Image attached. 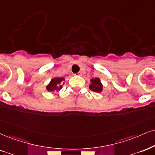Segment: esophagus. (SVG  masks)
I'll return each mask as SVG.
<instances>
[{"label":"esophagus","mask_w":155,"mask_h":155,"mask_svg":"<svg viewBox=\"0 0 155 155\" xmlns=\"http://www.w3.org/2000/svg\"><path fill=\"white\" fill-rule=\"evenodd\" d=\"M77 74H78V75H82V72H78Z\"/></svg>","instance_id":"obj_1"}]
</instances>
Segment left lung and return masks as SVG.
<instances>
[{
  "instance_id": "1",
  "label": "left lung",
  "mask_w": 155,
  "mask_h": 155,
  "mask_svg": "<svg viewBox=\"0 0 155 155\" xmlns=\"http://www.w3.org/2000/svg\"><path fill=\"white\" fill-rule=\"evenodd\" d=\"M91 85H90L89 87L91 91H94V92L100 93L101 92L103 89V85L101 83L100 79L98 78H93V79L91 80Z\"/></svg>"
}]
</instances>
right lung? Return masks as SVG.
<instances>
[{
    "instance_id": "add662e5",
    "label": "right lung",
    "mask_w": 155,
    "mask_h": 155,
    "mask_svg": "<svg viewBox=\"0 0 155 155\" xmlns=\"http://www.w3.org/2000/svg\"><path fill=\"white\" fill-rule=\"evenodd\" d=\"M64 81L63 78H54L51 80L50 83L47 86V91L49 92H55L58 91L62 87V81Z\"/></svg>"
}]
</instances>
